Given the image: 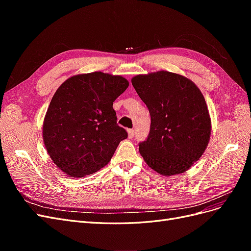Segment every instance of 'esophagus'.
<instances>
[{"instance_id": "obj_1", "label": "esophagus", "mask_w": 251, "mask_h": 251, "mask_svg": "<svg viewBox=\"0 0 251 251\" xmlns=\"http://www.w3.org/2000/svg\"><path fill=\"white\" fill-rule=\"evenodd\" d=\"M127 134H128V138H133L134 135H135V132L133 128H130V130H127Z\"/></svg>"}]
</instances>
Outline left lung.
I'll return each mask as SVG.
<instances>
[{"mask_svg": "<svg viewBox=\"0 0 251 251\" xmlns=\"http://www.w3.org/2000/svg\"><path fill=\"white\" fill-rule=\"evenodd\" d=\"M151 115L150 134L139 143L140 155L157 173L186 172L204 153L211 131L201 91L182 75L158 71L132 78Z\"/></svg>", "mask_w": 251, "mask_h": 251, "instance_id": "obj_1", "label": "left lung"}]
</instances>
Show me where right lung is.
Here are the masks:
<instances>
[{
    "mask_svg": "<svg viewBox=\"0 0 251 251\" xmlns=\"http://www.w3.org/2000/svg\"><path fill=\"white\" fill-rule=\"evenodd\" d=\"M127 87L119 75L92 72L68 78L56 90L44 119L43 138L50 158L68 176L102 169L127 137L113 109Z\"/></svg>",
    "mask_w": 251,
    "mask_h": 251,
    "instance_id": "obj_1",
    "label": "right lung"
}]
</instances>
